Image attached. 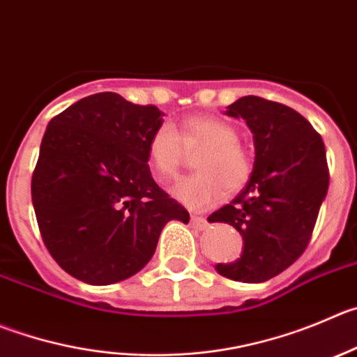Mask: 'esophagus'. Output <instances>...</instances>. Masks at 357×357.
Listing matches in <instances>:
<instances>
[{
  "label": "esophagus",
  "instance_id": "obj_1",
  "mask_svg": "<svg viewBox=\"0 0 357 357\" xmlns=\"http://www.w3.org/2000/svg\"><path fill=\"white\" fill-rule=\"evenodd\" d=\"M190 220H192V224H194L197 229H201V231L208 229V222H206V218H202V216L192 215V218Z\"/></svg>",
  "mask_w": 357,
  "mask_h": 357
}]
</instances>
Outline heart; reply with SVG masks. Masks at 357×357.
<instances>
[{
  "instance_id": "1",
  "label": "heart",
  "mask_w": 357,
  "mask_h": 357,
  "mask_svg": "<svg viewBox=\"0 0 357 357\" xmlns=\"http://www.w3.org/2000/svg\"><path fill=\"white\" fill-rule=\"evenodd\" d=\"M185 149L201 148L194 158L199 172L179 179L172 194L192 209L215 206L227 194H238L254 172V158L239 141L236 125L216 116H194L176 130L172 123H162L148 142L149 165L156 179L169 181L178 174Z\"/></svg>"
}]
</instances>
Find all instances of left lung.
Here are the masks:
<instances>
[{
	"label": "left lung",
	"instance_id": "8db88e82",
	"mask_svg": "<svg viewBox=\"0 0 357 357\" xmlns=\"http://www.w3.org/2000/svg\"><path fill=\"white\" fill-rule=\"evenodd\" d=\"M254 133L255 162L248 185L208 222L241 234L243 254L216 271L236 282L261 284L294 264L308 246L328 194L329 169L321 133L284 103L243 96L227 107Z\"/></svg>",
	"mask_w": 357,
	"mask_h": 357
}]
</instances>
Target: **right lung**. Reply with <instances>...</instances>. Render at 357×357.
I'll list each match as a JSON object with an SVG mask.
<instances>
[{"instance_id":"right-lung-1","label":"right lung","mask_w":357,"mask_h":357,"mask_svg":"<svg viewBox=\"0 0 357 357\" xmlns=\"http://www.w3.org/2000/svg\"><path fill=\"white\" fill-rule=\"evenodd\" d=\"M162 125L155 105L118 93L79 100L49 121L31 199L49 254L73 278L109 285L141 271L160 232L190 215L153 179L148 142Z\"/></svg>"}]
</instances>
